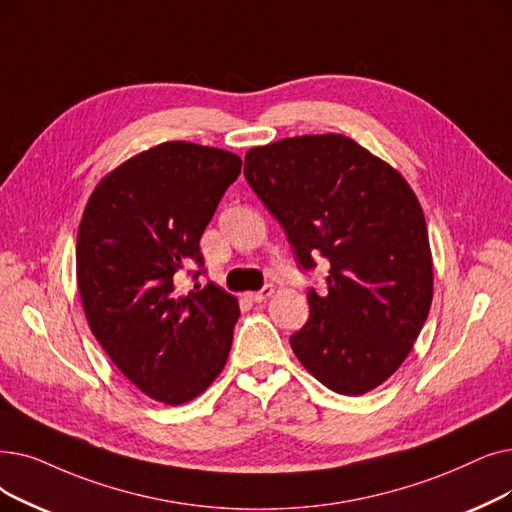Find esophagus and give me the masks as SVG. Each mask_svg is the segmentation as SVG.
<instances>
[{"mask_svg": "<svg viewBox=\"0 0 512 512\" xmlns=\"http://www.w3.org/2000/svg\"><path fill=\"white\" fill-rule=\"evenodd\" d=\"M272 293H274V286L268 284V286H263L261 291H257V293H249V299L255 301V303H263L265 299L272 297Z\"/></svg>", "mask_w": 512, "mask_h": 512, "instance_id": "obj_1", "label": "esophagus"}]
</instances>
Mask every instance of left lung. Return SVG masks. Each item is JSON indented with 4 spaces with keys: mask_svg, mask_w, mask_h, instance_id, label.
Segmentation results:
<instances>
[{
    "mask_svg": "<svg viewBox=\"0 0 512 512\" xmlns=\"http://www.w3.org/2000/svg\"><path fill=\"white\" fill-rule=\"evenodd\" d=\"M244 175L286 230L303 268L330 263L326 293L291 337L330 391L362 395L404 364L433 301L427 221L406 177L343 133L255 146Z\"/></svg>",
    "mask_w": 512,
    "mask_h": 512,
    "instance_id": "left-lung-1",
    "label": "left lung"
}]
</instances>
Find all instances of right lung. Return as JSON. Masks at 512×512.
Instances as JSON below:
<instances>
[{"label": "right lung", "instance_id": "add662e5", "mask_svg": "<svg viewBox=\"0 0 512 512\" xmlns=\"http://www.w3.org/2000/svg\"><path fill=\"white\" fill-rule=\"evenodd\" d=\"M238 154L163 142L96 184L77 232V288L94 337L148 397L182 406L228 362L238 299L217 284L182 295L173 276L203 265L201 240L240 173Z\"/></svg>", "mask_w": 512, "mask_h": 512}]
</instances>
